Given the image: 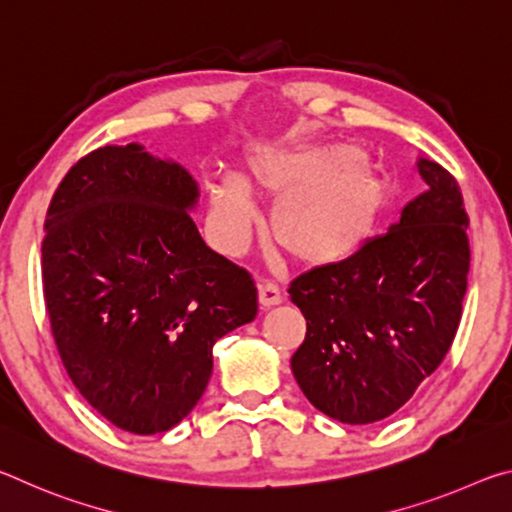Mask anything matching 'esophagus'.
<instances>
[{"mask_svg":"<svg viewBox=\"0 0 512 512\" xmlns=\"http://www.w3.org/2000/svg\"><path fill=\"white\" fill-rule=\"evenodd\" d=\"M280 302H282V293L275 287V284H271V282L259 284V305L275 307V305H280Z\"/></svg>","mask_w":512,"mask_h":512,"instance_id":"34e87169","label":"esophagus"}]
</instances>
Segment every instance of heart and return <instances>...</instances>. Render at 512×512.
Returning a JSON list of instances; mask_svg holds the SVG:
<instances>
[{"instance_id":"obj_1","label":"heart","mask_w":512,"mask_h":512,"mask_svg":"<svg viewBox=\"0 0 512 512\" xmlns=\"http://www.w3.org/2000/svg\"><path fill=\"white\" fill-rule=\"evenodd\" d=\"M248 189L271 210L273 244L307 268L341 264L377 228L388 194L384 169L361 144L264 146L250 155L244 183L232 176L207 185V230L225 255H241L257 228Z\"/></svg>"}]
</instances>
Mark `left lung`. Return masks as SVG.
Instances as JSON below:
<instances>
[{
    "label": "left lung",
    "instance_id": "obj_1",
    "mask_svg": "<svg viewBox=\"0 0 512 512\" xmlns=\"http://www.w3.org/2000/svg\"><path fill=\"white\" fill-rule=\"evenodd\" d=\"M418 171L427 192L402 207L386 235L289 287L307 320L293 377L318 411L345 424L402 409L461 323L470 271L463 196L438 162L418 158Z\"/></svg>",
    "mask_w": 512,
    "mask_h": 512
}]
</instances>
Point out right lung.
Instances as JSON below:
<instances>
[{
  "mask_svg": "<svg viewBox=\"0 0 512 512\" xmlns=\"http://www.w3.org/2000/svg\"><path fill=\"white\" fill-rule=\"evenodd\" d=\"M198 185L142 144L101 146L51 198L42 284L79 393L115 427L151 436L187 418L212 348L257 316L250 275L205 244Z\"/></svg>",
  "mask_w": 512,
  "mask_h": 512,
  "instance_id": "1",
  "label": "right lung"
}]
</instances>
